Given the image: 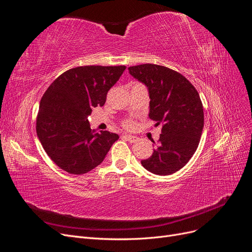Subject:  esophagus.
I'll return each instance as SVG.
<instances>
[{
  "instance_id": "obj_1",
  "label": "esophagus",
  "mask_w": 252,
  "mask_h": 252,
  "mask_svg": "<svg viewBox=\"0 0 252 252\" xmlns=\"http://www.w3.org/2000/svg\"><path fill=\"white\" fill-rule=\"evenodd\" d=\"M122 138H124L125 140H127L128 142H130V143H134V142L138 141V138H136V136L130 135V134H123V135H122Z\"/></svg>"
}]
</instances>
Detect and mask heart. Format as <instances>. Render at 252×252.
Wrapping results in <instances>:
<instances>
[{
	"label": "heart",
	"mask_w": 252,
	"mask_h": 252,
	"mask_svg": "<svg viewBox=\"0 0 252 252\" xmlns=\"http://www.w3.org/2000/svg\"><path fill=\"white\" fill-rule=\"evenodd\" d=\"M122 126H123L125 129H133L135 127V123L131 119H126L122 122Z\"/></svg>",
	"instance_id": "1"
}]
</instances>
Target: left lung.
<instances>
[{
    "label": "left lung",
    "instance_id": "8db88e82",
    "mask_svg": "<svg viewBox=\"0 0 252 252\" xmlns=\"http://www.w3.org/2000/svg\"><path fill=\"white\" fill-rule=\"evenodd\" d=\"M128 70L148 87L149 118L156 126L163 125L158 146L141 163L155 174L174 173L188 163L199 146L204 127L199 93L184 75L168 67L142 64Z\"/></svg>",
    "mask_w": 252,
    "mask_h": 252
}]
</instances>
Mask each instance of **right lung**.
I'll use <instances>...</instances> for the list:
<instances>
[{
  "instance_id": "right-lung-1",
  "label": "right lung",
  "mask_w": 252,
  "mask_h": 252,
  "mask_svg": "<svg viewBox=\"0 0 252 252\" xmlns=\"http://www.w3.org/2000/svg\"><path fill=\"white\" fill-rule=\"evenodd\" d=\"M126 66H79L63 72L51 83L40 102L36 134L48 157L61 169L84 174L100 165L117 133L95 132L88 116L103 106L108 90Z\"/></svg>"
}]
</instances>
